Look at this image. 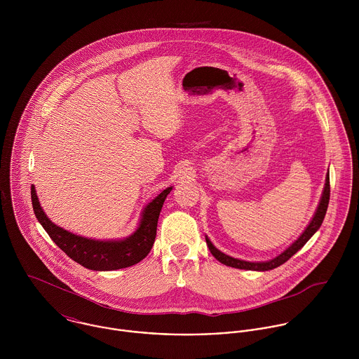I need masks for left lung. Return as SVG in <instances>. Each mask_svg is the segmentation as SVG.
<instances>
[{
  "instance_id": "1",
  "label": "left lung",
  "mask_w": 359,
  "mask_h": 359,
  "mask_svg": "<svg viewBox=\"0 0 359 359\" xmlns=\"http://www.w3.org/2000/svg\"><path fill=\"white\" fill-rule=\"evenodd\" d=\"M329 199H330V181H329V172H327L322 199L319 202L316 212H315L312 221L309 222L307 229L302 233V236L290 248H287L282 255L275 257L273 259H269V261H265V262H249V261H243V259H238V258H233V257L226 256V255L221 253L218 249H215L212 246V243L208 241V238H205L207 246H208L212 256L215 257L219 262H222L228 266H233V268H239V269H250V271H269V269H273V268L282 265L283 262H286L290 257L294 256L307 243L309 238L319 229V226L322 225V221L325 218L326 210H327Z\"/></svg>"
}]
</instances>
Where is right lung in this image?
Returning <instances> with one entry per match:
<instances>
[{
	"label": "right lung",
	"mask_w": 359,
	"mask_h": 359,
	"mask_svg": "<svg viewBox=\"0 0 359 359\" xmlns=\"http://www.w3.org/2000/svg\"><path fill=\"white\" fill-rule=\"evenodd\" d=\"M171 189V187L164 189L145 207L138 229L123 241L104 242L87 239L56 226L43 211L34 187H32V203L37 219L51 236L55 245L62 249V252L88 269L114 271L131 266L149 255L156 238L157 219L163 203Z\"/></svg>",
	"instance_id": "1"
}]
</instances>
